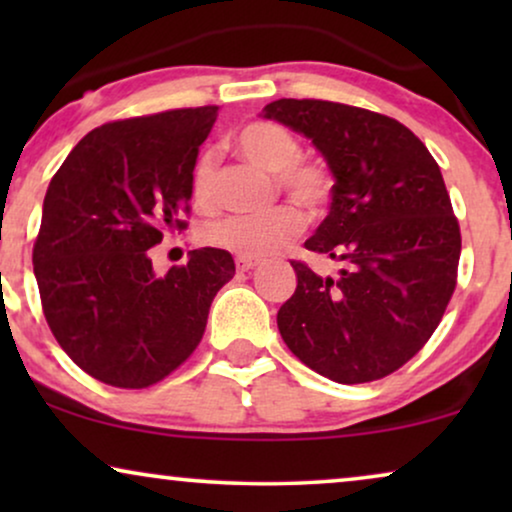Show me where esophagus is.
Returning a JSON list of instances; mask_svg holds the SVG:
<instances>
[{"label":"esophagus","instance_id":"34e87169","mask_svg":"<svg viewBox=\"0 0 512 512\" xmlns=\"http://www.w3.org/2000/svg\"><path fill=\"white\" fill-rule=\"evenodd\" d=\"M256 265H258L256 258H244V256H237V258H235V268L240 270V272H249V270H254Z\"/></svg>","mask_w":512,"mask_h":512}]
</instances>
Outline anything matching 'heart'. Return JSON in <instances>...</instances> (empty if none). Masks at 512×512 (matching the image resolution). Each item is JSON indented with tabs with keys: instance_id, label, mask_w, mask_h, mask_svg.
<instances>
[{
	"instance_id": "b5f03b06",
	"label": "heart",
	"mask_w": 512,
	"mask_h": 512,
	"mask_svg": "<svg viewBox=\"0 0 512 512\" xmlns=\"http://www.w3.org/2000/svg\"><path fill=\"white\" fill-rule=\"evenodd\" d=\"M235 151L247 163L275 174V184L291 200L317 209L328 198L331 177L314 160L300 158V142L289 128L272 121H254L237 132ZM193 202L202 209L214 205V153L202 151L191 174ZM303 230V214L291 205H279L265 214L228 216L202 230V240L216 249L244 258H263L284 247Z\"/></svg>"
}]
</instances>
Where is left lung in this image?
I'll return each instance as SVG.
<instances>
[{
  "mask_svg": "<svg viewBox=\"0 0 512 512\" xmlns=\"http://www.w3.org/2000/svg\"><path fill=\"white\" fill-rule=\"evenodd\" d=\"M261 116L324 156L331 212L305 249L345 265L333 279L291 261L298 286L279 333L328 380L387 377L426 345L457 286L461 235L440 167L403 123L368 109L277 100Z\"/></svg>",
  "mask_w": 512,
  "mask_h": 512,
  "instance_id": "1",
  "label": "left lung"
}]
</instances>
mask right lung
Returning a JSON list of instances; mask_svg holds the SVG:
<instances>
[{"mask_svg":"<svg viewBox=\"0 0 512 512\" xmlns=\"http://www.w3.org/2000/svg\"><path fill=\"white\" fill-rule=\"evenodd\" d=\"M219 107L95 128L48 184L32 263L48 326L76 366L121 389L151 387L200 345L233 256L202 247L158 277L146 251L181 230L191 174Z\"/></svg>","mask_w":512,"mask_h":512,"instance_id":"add662e5","label":"right lung"}]
</instances>
